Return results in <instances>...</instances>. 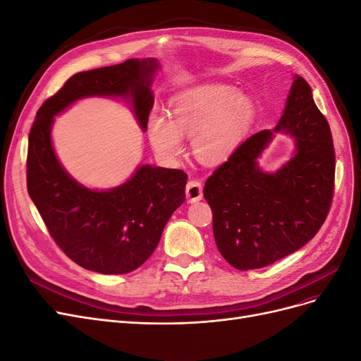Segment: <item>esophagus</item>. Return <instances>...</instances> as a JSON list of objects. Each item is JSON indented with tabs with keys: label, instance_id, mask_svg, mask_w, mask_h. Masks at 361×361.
Segmentation results:
<instances>
[{
	"label": "esophagus",
	"instance_id": "obj_1",
	"mask_svg": "<svg viewBox=\"0 0 361 361\" xmlns=\"http://www.w3.org/2000/svg\"><path fill=\"white\" fill-rule=\"evenodd\" d=\"M185 192H187V200L190 203H195L202 200L203 197V187L199 180H190L187 183V188H185Z\"/></svg>",
	"mask_w": 361,
	"mask_h": 361
}]
</instances>
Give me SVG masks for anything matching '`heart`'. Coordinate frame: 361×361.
Segmentation results:
<instances>
[{
	"label": "heart",
	"instance_id": "heart-1",
	"mask_svg": "<svg viewBox=\"0 0 361 361\" xmlns=\"http://www.w3.org/2000/svg\"><path fill=\"white\" fill-rule=\"evenodd\" d=\"M255 116L253 101L235 87L206 84L173 96L169 117L152 114L147 137L157 155L169 161L182 152V137H191L194 157L206 166H220L241 145Z\"/></svg>",
	"mask_w": 361,
	"mask_h": 361
}]
</instances>
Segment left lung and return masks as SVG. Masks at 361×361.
Instances as JSON below:
<instances>
[{
  "mask_svg": "<svg viewBox=\"0 0 361 361\" xmlns=\"http://www.w3.org/2000/svg\"><path fill=\"white\" fill-rule=\"evenodd\" d=\"M276 132L290 135L295 150L277 172H265L258 158ZM334 162L329 122L295 75L277 126L247 138L204 183L221 256L236 269H257L307 244L330 211Z\"/></svg>",
  "mask_w": 361,
  "mask_h": 361,
  "instance_id": "obj_1",
  "label": "left lung"
}]
</instances>
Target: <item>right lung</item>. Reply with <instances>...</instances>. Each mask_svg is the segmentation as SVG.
Masks as SVG:
<instances>
[{
  "label": "right lung",
  "mask_w": 361,
  "mask_h": 361,
  "mask_svg": "<svg viewBox=\"0 0 361 361\" xmlns=\"http://www.w3.org/2000/svg\"><path fill=\"white\" fill-rule=\"evenodd\" d=\"M155 59H129L75 73L43 102L28 137L27 188L57 245L75 264L99 274H126L154 253L171 214L185 200L182 170L140 166L126 182L92 190L63 169L52 146L54 117L90 96L122 97L141 130L154 106Z\"/></svg>",
  "instance_id": "1"
}]
</instances>
